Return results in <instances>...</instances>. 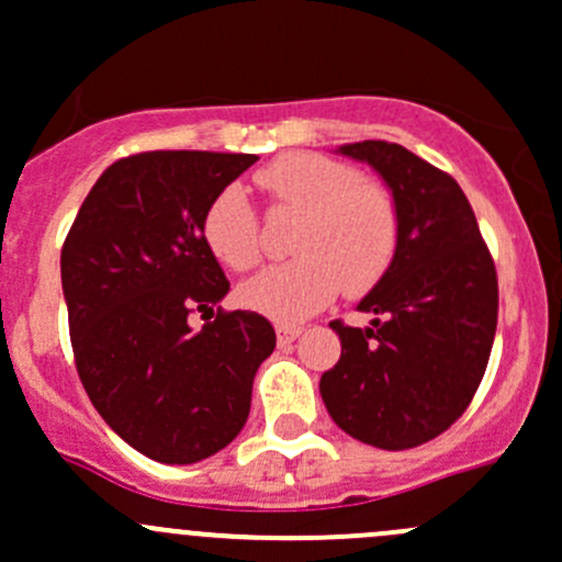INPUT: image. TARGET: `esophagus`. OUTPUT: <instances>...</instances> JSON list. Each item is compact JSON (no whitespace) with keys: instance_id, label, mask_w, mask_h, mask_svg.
I'll return each mask as SVG.
<instances>
[{"instance_id":"esophagus-1","label":"esophagus","mask_w":562,"mask_h":562,"mask_svg":"<svg viewBox=\"0 0 562 562\" xmlns=\"http://www.w3.org/2000/svg\"><path fill=\"white\" fill-rule=\"evenodd\" d=\"M299 335H302V327H291V324H280V327H277V340H280V346H288L291 340H296Z\"/></svg>"}]
</instances>
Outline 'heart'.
Instances as JSON below:
<instances>
[{
	"label": "heart",
	"mask_w": 562,
	"mask_h": 562,
	"mask_svg": "<svg viewBox=\"0 0 562 562\" xmlns=\"http://www.w3.org/2000/svg\"><path fill=\"white\" fill-rule=\"evenodd\" d=\"M271 204L302 213L293 251L240 285L249 311L274 322H302L327 307L340 288L363 293L391 269L400 249V204L380 182L360 177L355 166L318 151H291L257 175ZM210 251L235 271L260 260V224L244 188L227 186L213 196L202 218Z\"/></svg>",
	"instance_id": "1"
}]
</instances>
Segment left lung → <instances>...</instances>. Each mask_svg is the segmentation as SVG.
<instances>
[{
  "label": "left lung",
  "mask_w": 562,
  "mask_h": 562,
  "mask_svg": "<svg viewBox=\"0 0 562 562\" xmlns=\"http://www.w3.org/2000/svg\"><path fill=\"white\" fill-rule=\"evenodd\" d=\"M369 162L400 204L391 269L358 302L371 327H329L340 360L318 391L333 422L369 447L400 452L452 427L485 374L499 285L474 210L458 182L387 140L338 146Z\"/></svg>",
  "instance_id": "left-lung-1"
}]
</instances>
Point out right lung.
Masks as SVG:
<instances>
[{
  "instance_id": "1",
  "label": "right lung",
  "mask_w": 562,
  "mask_h": 562,
  "mask_svg": "<svg viewBox=\"0 0 562 562\" xmlns=\"http://www.w3.org/2000/svg\"><path fill=\"white\" fill-rule=\"evenodd\" d=\"M255 155L140 151L102 171L60 251L80 380L119 438L157 463L222 452L244 429L257 369L274 352L260 313H216L229 282L202 235L218 191ZM204 318V316H202Z\"/></svg>"
}]
</instances>
